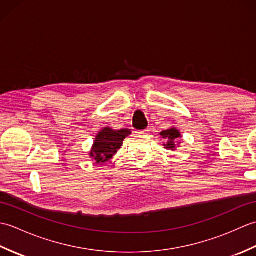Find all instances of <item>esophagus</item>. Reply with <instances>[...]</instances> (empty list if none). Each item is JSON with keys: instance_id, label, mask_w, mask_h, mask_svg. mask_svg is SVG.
Wrapping results in <instances>:
<instances>
[{"instance_id": "1", "label": "esophagus", "mask_w": 256, "mask_h": 256, "mask_svg": "<svg viewBox=\"0 0 256 256\" xmlns=\"http://www.w3.org/2000/svg\"><path fill=\"white\" fill-rule=\"evenodd\" d=\"M138 134H140V135H148V134H150V128L140 130V131L138 132Z\"/></svg>"}]
</instances>
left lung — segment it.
<instances>
[{
	"label": "left lung",
	"instance_id": "8db88e82",
	"mask_svg": "<svg viewBox=\"0 0 256 256\" xmlns=\"http://www.w3.org/2000/svg\"><path fill=\"white\" fill-rule=\"evenodd\" d=\"M160 135L162 138L166 140L167 144H164V146L168 150H175L176 148V144H177V140L180 138V133L177 128H172L170 130H166V131L160 132Z\"/></svg>",
	"mask_w": 256,
	"mask_h": 256
}]
</instances>
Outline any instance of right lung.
I'll use <instances>...</instances> for the list:
<instances>
[{
    "mask_svg": "<svg viewBox=\"0 0 256 256\" xmlns=\"http://www.w3.org/2000/svg\"><path fill=\"white\" fill-rule=\"evenodd\" d=\"M131 133L128 130H121V131H114L110 128H103L96 135L94 148L90 152V156L99 164L106 162L116 153L118 148H121L123 140Z\"/></svg>",
    "mask_w": 256,
    "mask_h": 256,
    "instance_id": "1",
    "label": "right lung"
}]
</instances>
